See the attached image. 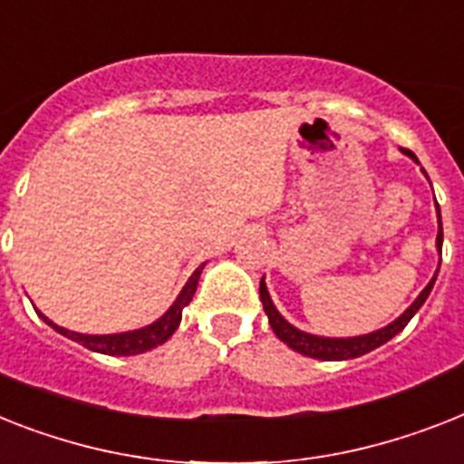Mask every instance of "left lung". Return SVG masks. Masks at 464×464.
Wrapping results in <instances>:
<instances>
[{
    "label": "left lung",
    "instance_id": "1",
    "mask_svg": "<svg viewBox=\"0 0 464 464\" xmlns=\"http://www.w3.org/2000/svg\"><path fill=\"white\" fill-rule=\"evenodd\" d=\"M402 152L408 154L410 160L417 161V157L410 152V150H402ZM417 164H420V161H417ZM436 217H439L436 250L440 252V245H443V224H440L439 205H436ZM436 276H439V269H436L434 278H431V281L427 284V288H424V291L415 297V303L410 304L408 310L402 312L401 317L393 319L389 326L372 331V334H364V336L326 338V336H314V334H307V331H300L297 326H293L288 319H284V314L276 310V304H274L269 291H266L265 278L259 281V300H262V304H265V312H266V317H269V324H271V329H274V334H276V336L281 338L285 345H288V348H293L295 353H300V355H304V357H314V360H326V362H334V360H353V357L367 355V353L376 350L379 345H383V343H389L393 336H398V334H401V331L408 326L410 319L415 317L417 310H420L421 304H424V300H427L429 293H431V288H434Z\"/></svg>",
    "mask_w": 464,
    "mask_h": 464
}]
</instances>
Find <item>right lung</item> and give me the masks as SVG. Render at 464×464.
<instances>
[{
	"label": "right lung",
	"mask_w": 464,
	"mask_h": 464,
	"mask_svg": "<svg viewBox=\"0 0 464 464\" xmlns=\"http://www.w3.org/2000/svg\"><path fill=\"white\" fill-rule=\"evenodd\" d=\"M202 269H205V265H199L198 269L193 271V276L188 278L186 285H183V291H180L179 297L173 300L171 307H169L157 322L147 324L142 329L123 331V334H104V336H90V334H75V331L63 329V326H56L52 319L44 317L43 312H37V314H40V319H43L47 326H52L56 334H62V336L71 338V341L81 343V345H85V348L92 350V353H102V355L114 357L140 355V353H147V350H152L157 348V345H161V343H167L169 338L173 336V331L179 329L180 317H183V307L190 304V300H193Z\"/></svg>",
	"instance_id": "obj_1"
}]
</instances>
